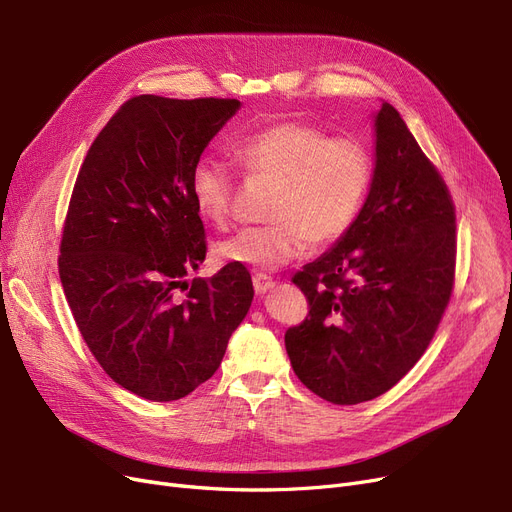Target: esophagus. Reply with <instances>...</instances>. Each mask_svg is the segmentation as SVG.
I'll use <instances>...</instances> for the list:
<instances>
[{"mask_svg":"<svg viewBox=\"0 0 512 512\" xmlns=\"http://www.w3.org/2000/svg\"><path fill=\"white\" fill-rule=\"evenodd\" d=\"M253 286H255L257 295H265L274 288V280L270 276H265V274H255L253 276Z\"/></svg>","mask_w":512,"mask_h":512,"instance_id":"34e87169","label":"esophagus"}]
</instances>
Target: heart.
Instances as JSON below:
<instances>
[{"mask_svg":"<svg viewBox=\"0 0 512 512\" xmlns=\"http://www.w3.org/2000/svg\"><path fill=\"white\" fill-rule=\"evenodd\" d=\"M232 154L251 177L276 182L270 226L247 228L217 247L219 257L253 270L272 272L301 257L311 240L341 238L358 217L368 194L372 161L349 138H328L303 121H278L232 142ZM196 211L213 226H226L234 180L215 159L198 161L190 175Z\"/></svg>","mask_w":512,"mask_h":512,"instance_id":"1","label":"heart"}]
</instances>
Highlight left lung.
I'll use <instances>...</instances> for the list:
<instances>
[{
	"instance_id": "1",
	"label": "left lung",
	"mask_w": 512,
	"mask_h": 512,
	"mask_svg": "<svg viewBox=\"0 0 512 512\" xmlns=\"http://www.w3.org/2000/svg\"><path fill=\"white\" fill-rule=\"evenodd\" d=\"M454 265L448 186L383 102L358 217L293 278L309 301V316L284 335L299 381L339 406L389 391L429 347L452 295Z\"/></svg>"
}]
</instances>
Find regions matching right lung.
<instances>
[{
  "label": "right lung",
  "mask_w": 512,
  "mask_h": 512,
  "mask_svg": "<svg viewBox=\"0 0 512 512\" xmlns=\"http://www.w3.org/2000/svg\"><path fill=\"white\" fill-rule=\"evenodd\" d=\"M238 108L224 98H131L77 175L58 257L64 295L104 372L150 402L211 379L255 295L236 263L186 280L207 255L190 175Z\"/></svg>",
  "instance_id": "add662e5"
}]
</instances>
